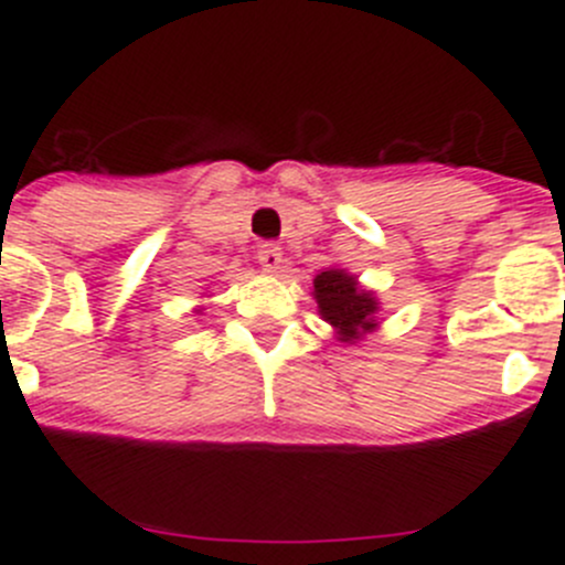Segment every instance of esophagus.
<instances>
[{"label":"esophagus","instance_id":"obj_1","mask_svg":"<svg viewBox=\"0 0 565 565\" xmlns=\"http://www.w3.org/2000/svg\"><path fill=\"white\" fill-rule=\"evenodd\" d=\"M257 263H260L266 274H277L279 266H282V252H279V246H274V243H263V246L257 248Z\"/></svg>","mask_w":565,"mask_h":565}]
</instances>
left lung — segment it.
I'll return each mask as SVG.
<instances>
[{"instance_id": "obj_1", "label": "left lung", "mask_w": 565, "mask_h": 565, "mask_svg": "<svg viewBox=\"0 0 565 565\" xmlns=\"http://www.w3.org/2000/svg\"><path fill=\"white\" fill-rule=\"evenodd\" d=\"M313 299H317L319 317L333 328L335 341L341 344H359L366 333L381 328V302L375 291L364 288L355 274L347 268L330 266L313 277Z\"/></svg>"}]
</instances>
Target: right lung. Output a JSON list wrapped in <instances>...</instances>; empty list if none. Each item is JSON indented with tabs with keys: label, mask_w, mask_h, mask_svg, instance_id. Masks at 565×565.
Wrapping results in <instances>:
<instances>
[{
	"label": "right lung",
	"mask_w": 565,
	"mask_h": 565,
	"mask_svg": "<svg viewBox=\"0 0 565 565\" xmlns=\"http://www.w3.org/2000/svg\"><path fill=\"white\" fill-rule=\"evenodd\" d=\"M195 310H201V308H195Z\"/></svg>",
	"instance_id": "obj_1"
}]
</instances>
